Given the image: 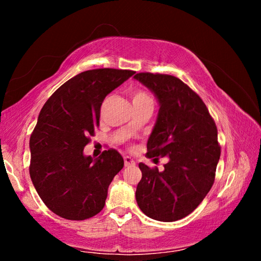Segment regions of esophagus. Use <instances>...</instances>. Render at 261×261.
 <instances>
[{"mask_svg": "<svg viewBox=\"0 0 261 261\" xmlns=\"http://www.w3.org/2000/svg\"><path fill=\"white\" fill-rule=\"evenodd\" d=\"M124 165H125V167L135 166L136 162H135V160H132L130 156H124Z\"/></svg>", "mask_w": 261, "mask_h": 261, "instance_id": "obj_1", "label": "esophagus"}]
</instances>
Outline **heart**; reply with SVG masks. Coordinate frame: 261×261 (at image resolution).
Listing matches in <instances>:
<instances>
[{
	"instance_id": "1",
	"label": "heart",
	"mask_w": 261,
	"mask_h": 261,
	"mask_svg": "<svg viewBox=\"0 0 261 261\" xmlns=\"http://www.w3.org/2000/svg\"><path fill=\"white\" fill-rule=\"evenodd\" d=\"M132 103L134 106H144V105H151L153 106V99L149 95L147 91L141 90V88H136L131 92Z\"/></svg>"
}]
</instances>
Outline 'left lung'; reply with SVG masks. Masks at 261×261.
Here are the masks:
<instances>
[{
    "label": "left lung",
    "mask_w": 261,
    "mask_h": 261,
    "mask_svg": "<svg viewBox=\"0 0 261 261\" xmlns=\"http://www.w3.org/2000/svg\"><path fill=\"white\" fill-rule=\"evenodd\" d=\"M135 78L160 102L147 156L169 159L162 171L139 163L137 204L151 219L173 222L192 213L213 187L221 154L218 129L204 101L177 77L139 72Z\"/></svg>",
    "instance_id": "8db88e82"
}]
</instances>
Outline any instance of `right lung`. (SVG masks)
I'll return each instance as SVG.
<instances>
[{
    "instance_id": "add662e5",
    "label": "right lung",
    "mask_w": 261,
    "mask_h": 261,
    "mask_svg": "<svg viewBox=\"0 0 261 261\" xmlns=\"http://www.w3.org/2000/svg\"><path fill=\"white\" fill-rule=\"evenodd\" d=\"M134 73L87 70L65 82L43 105L30 138V176L41 200L61 218L86 220L105 207L109 184L124 160L113 148L96 161L83 151L100 124L105 98Z\"/></svg>"
}]
</instances>
